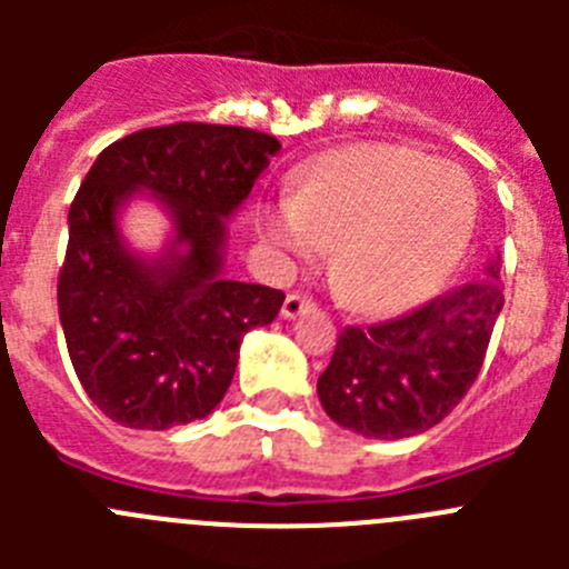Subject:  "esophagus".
Here are the masks:
<instances>
[{
  "label": "esophagus",
  "mask_w": 569,
  "mask_h": 569,
  "mask_svg": "<svg viewBox=\"0 0 569 569\" xmlns=\"http://www.w3.org/2000/svg\"><path fill=\"white\" fill-rule=\"evenodd\" d=\"M310 310H313V301L301 293H288L284 305H281V316H284V319H296V316H305L310 313Z\"/></svg>",
  "instance_id": "esophagus-1"
}]
</instances>
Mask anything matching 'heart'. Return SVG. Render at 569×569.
<instances>
[{"mask_svg": "<svg viewBox=\"0 0 569 569\" xmlns=\"http://www.w3.org/2000/svg\"><path fill=\"white\" fill-rule=\"evenodd\" d=\"M479 199L465 170L401 144L339 150L299 170L293 199L264 210L281 256H330L347 308L396 313L433 293L465 253Z\"/></svg>", "mask_w": 569, "mask_h": 569, "instance_id": "1", "label": "heart"}]
</instances>
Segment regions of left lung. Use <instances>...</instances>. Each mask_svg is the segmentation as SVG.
<instances>
[{
  "mask_svg": "<svg viewBox=\"0 0 569 569\" xmlns=\"http://www.w3.org/2000/svg\"><path fill=\"white\" fill-rule=\"evenodd\" d=\"M499 264L399 319L345 328L319 376V401L336 425L367 439H407L439 425L472 387L505 308Z\"/></svg>",
  "mask_w": 569,
  "mask_h": 569,
  "instance_id": "obj_1",
  "label": "left lung"
}]
</instances>
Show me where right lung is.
Instances as JSON below:
<instances>
[{
  "label": "right lung",
  "instance_id": "right-lung-1",
  "mask_svg": "<svg viewBox=\"0 0 569 569\" xmlns=\"http://www.w3.org/2000/svg\"><path fill=\"white\" fill-rule=\"evenodd\" d=\"M279 150L259 130L179 122L108 144L84 176L68 213L59 321L84 393L116 425L168 430L213 413L244 333L279 313L281 290L224 276V219ZM142 192L174 224L159 257L130 251L118 228Z\"/></svg>",
  "mask_w": 569,
  "mask_h": 569
}]
</instances>
